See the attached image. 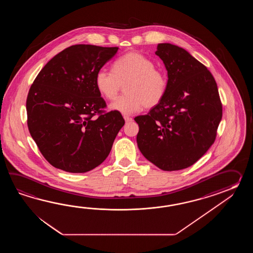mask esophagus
Masks as SVG:
<instances>
[{
  "label": "esophagus",
  "mask_w": 253,
  "mask_h": 253,
  "mask_svg": "<svg viewBox=\"0 0 253 253\" xmlns=\"http://www.w3.org/2000/svg\"><path fill=\"white\" fill-rule=\"evenodd\" d=\"M124 119L126 122H131V121H133V119L130 118V117H127V116H124Z\"/></svg>",
  "instance_id": "obj_1"
}]
</instances>
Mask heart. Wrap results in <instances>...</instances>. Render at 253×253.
Instances as JSON below:
<instances>
[{
	"label": "heart",
	"instance_id": "heart-1",
	"mask_svg": "<svg viewBox=\"0 0 253 253\" xmlns=\"http://www.w3.org/2000/svg\"><path fill=\"white\" fill-rule=\"evenodd\" d=\"M113 72L100 69L95 75V86L101 97L113 100L122 85L124 96L117 98L109 108L124 115L136 113L142 108H155L166 96L168 79L155 62L137 51H130L116 59Z\"/></svg>",
	"mask_w": 253,
	"mask_h": 253
}]
</instances>
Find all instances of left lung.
Listing matches in <instances>:
<instances>
[{
	"label": "left lung",
	"instance_id": "1",
	"mask_svg": "<svg viewBox=\"0 0 253 253\" xmlns=\"http://www.w3.org/2000/svg\"><path fill=\"white\" fill-rule=\"evenodd\" d=\"M168 75L164 99L134 118L145 158L164 171L193 166L214 143L222 117L217 84L205 65L183 48L160 43L156 51Z\"/></svg>",
	"mask_w": 253,
	"mask_h": 253
}]
</instances>
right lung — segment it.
<instances>
[{"label":"right lung","instance_id":"1","mask_svg":"<svg viewBox=\"0 0 253 253\" xmlns=\"http://www.w3.org/2000/svg\"><path fill=\"white\" fill-rule=\"evenodd\" d=\"M118 47L78 44L43 67L28 94L30 134L47 161L69 172H86L102 164L125 120L106 112L95 75Z\"/></svg>","mask_w":253,"mask_h":253}]
</instances>
